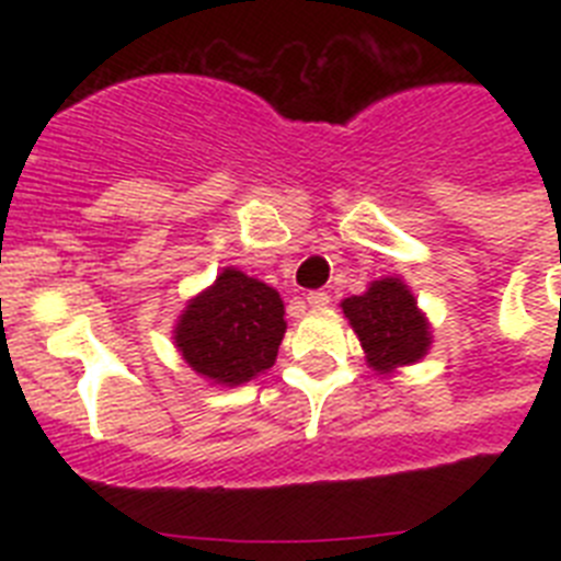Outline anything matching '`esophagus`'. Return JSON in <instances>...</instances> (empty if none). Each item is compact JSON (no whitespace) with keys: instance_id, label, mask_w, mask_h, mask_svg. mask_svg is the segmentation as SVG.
Masks as SVG:
<instances>
[{"instance_id":"obj_1","label":"esophagus","mask_w":561,"mask_h":561,"mask_svg":"<svg viewBox=\"0 0 561 561\" xmlns=\"http://www.w3.org/2000/svg\"><path fill=\"white\" fill-rule=\"evenodd\" d=\"M306 304L311 306V309H325V306L331 304V295L329 291H309V295H306Z\"/></svg>"}]
</instances>
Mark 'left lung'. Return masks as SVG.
<instances>
[{"label":"left lung","instance_id":"left-lung-1","mask_svg":"<svg viewBox=\"0 0 561 561\" xmlns=\"http://www.w3.org/2000/svg\"><path fill=\"white\" fill-rule=\"evenodd\" d=\"M342 314L359 336L365 359L379 374L413 365L430 351V323L399 277L374 280L365 295L342 300Z\"/></svg>","mask_w":561,"mask_h":561}]
</instances>
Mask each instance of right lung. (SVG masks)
Here are the masks:
<instances>
[{"label": "right lung", "instance_id": "obj_1", "mask_svg": "<svg viewBox=\"0 0 561 561\" xmlns=\"http://www.w3.org/2000/svg\"><path fill=\"white\" fill-rule=\"evenodd\" d=\"M284 334L280 295L227 266L210 289L185 306L173 342L196 374L236 388L275 365Z\"/></svg>", "mask_w": 561, "mask_h": 561}]
</instances>
